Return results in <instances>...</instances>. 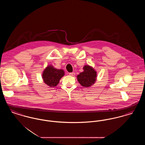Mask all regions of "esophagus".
<instances>
[{"label":"esophagus","mask_w":145,"mask_h":145,"mask_svg":"<svg viewBox=\"0 0 145 145\" xmlns=\"http://www.w3.org/2000/svg\"><path fill=\"white\" fill-rule=\"evenodd\" d=\"M69 74L71 76H75V73L74 72H71V73H69Z\"/></svg>","instance_id":"34e87169"}]
</instances>
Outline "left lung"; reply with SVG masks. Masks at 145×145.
Here are the masks:
<instances>
[{
	"mask_svg": "<svg viewBox=\"0 0 145 145\" xmlns=\"http://www.w3.org/2000/svg\"><path fill=\"white\" fill-rule=\"evenodd\" d=\"M83 72L77 76V80L79 84L85 88L92 86L96 81V71L92 66L86 65L83 67Z\"/></svg>",
	"mask_w": 145,
	"mask_h": 145,
	"instance_id": "1",
	"label": "left lung"
}]
</instances>
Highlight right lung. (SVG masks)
Instances as JSON below:
<instances>
[{"mask_svg": "<svg viewBox=\"0 0 145 145\" xmlns=\"http://www.w3.org/2000/svg\"><path fill=\"white\" fill-rule=\"evenodd\" d=\"M64 75L65 72L63 69H55L54 66L50 65L43 71L42 78L44 83L52 88L57 86Z\"/></svg>", "mask_w": 145, "mask_h": 145, "instance_id": "add662e5", "label": "right lung"}]
</instances>
